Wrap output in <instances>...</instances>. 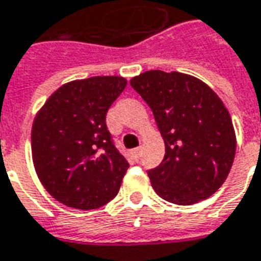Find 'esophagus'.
<instances>
[{"label": "esophagus", "mask_w": 261, "mask_h": 261, "mask_svg": "<svg viewBox=\"0 0 261 261\" xmlns=\"http://www.w3.org/2000/svg\"><path fill=\"white\" fill-rule=\"evenodd\" d=\"M142 152H143V147H138V148H135V150H133V154H135L136 158H140Z\"/></svg>", "instance_id": "1"}]
</instances>
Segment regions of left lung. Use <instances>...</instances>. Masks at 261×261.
<instances>
[{
  "instance_id": "left-lung-1",
  "label": "left lung",
  "mask_w": 261,
  "mask_h": 261,
  "mask_svg": "<svg viewBox=\"0 0 261 261\" xmlns=\"http://www.w3.org/2000/svg\"><path fill=\"white\" fill-rule=\"evenodd\" d=\"M130 85L150 106L165 142L162 162L147 170L155 193L176 205H193L216 193L237 148L220 97L201 80L177 71H146Z\"/></svg>"
}]
</instances>
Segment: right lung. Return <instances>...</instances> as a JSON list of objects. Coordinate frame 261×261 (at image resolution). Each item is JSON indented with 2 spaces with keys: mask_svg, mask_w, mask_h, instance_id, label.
Here are the masks:
<instances>
[{
  "mask_svg": "<svg viewBox=\"0 0 261 261\" xmlns=\"http://www.w3.org/2000/svg\"><path fill=\"white\" fill-rule=\"evenodd\" d=\"M122 77H92L60 86L33 122L37 175L55 199L91 211L118 194L128 161L106 125L110 106L125 89Z\"/></svg>",
  "mask_w": 261,
  "mask_h": 261,
  "instance_id": "obj_1",
  "label": "right lung"
}]
</instances>
